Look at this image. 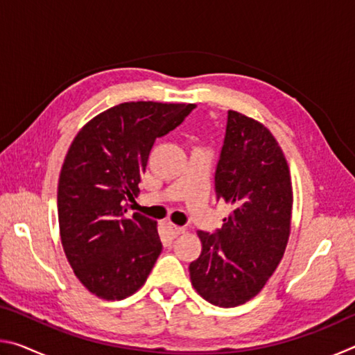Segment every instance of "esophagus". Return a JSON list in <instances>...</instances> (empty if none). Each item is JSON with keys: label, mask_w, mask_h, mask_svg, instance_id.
<instances>
[{"label": "esophagus", "mask_w": 355, "mask_h": 355, "mask_svg": "<svg viewBox=\"0 0 355 355\" xmlns=\"http://www.w3.org/2000/svg\"><path fill=\"white\" fill-rule=\"evenodd\" d=\"M164 232L169 238H177V236L182 235V233H184V227H178L175 224H171V222H167V224L164 225Z\"/></svg>", "instance_id": "obj_1"}]
</instances>
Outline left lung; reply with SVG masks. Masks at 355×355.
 Wrapping results in <instances>:
<instances>
[{"label":"left lung","mask_w":355,"mask_h":355,"mask_svg":"<svg viewBox=\"0 0 355 355\" xmlns=\"http://www.w3.org/2000/svg\"><path fill=\"white\" fill-rule=\"evenodd\" d=\"M216 196L233 207L216 233L199 232L192 286L209 304L236 307L255 297L280 263L291 230L290 169L264 125L228 111L214 175Z\"/></svg>","instance_id":"1"}]
</instances>
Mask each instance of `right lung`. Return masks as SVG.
Returning a JSON list of instances; mask_svg holds the SVG:
<instances>
[{
    "label": "right lung",
    "mask_w": 355,
    "mask_h": 355,
    "mask_svg": "<svg viewBox=\"0 0 355 355\" xmlns=\"http://www.w3.org/2000/svg\"><path fill=\"white\" fill-rule=\"evenodd\" d=\"M196 105L130 101L81 128L58 184V218L65 257L95 296L120 300L146 284L163 244L152 220L125 218L156 137L175 130Z\"/></svg>",
    "instance_id": "1"
}]
</instances>
